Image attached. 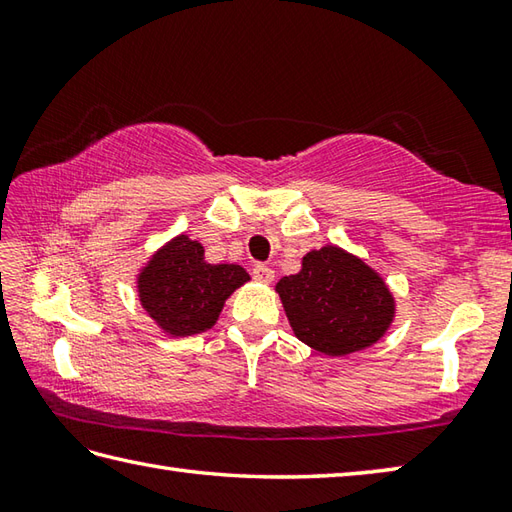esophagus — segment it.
<instances>
[{"mask_svg": "<svg viewBox=\"0 0 512 512\" xmlns=\"http://www.w3.org/2000/svg\"><path fill=\"white\" fill-rule=\"evenodd\" d=\"M253 277L257 281H262V284H270V281L275 279V270L268 268L266 264H255L253 266Z\"/></svg>", "mask_w": 512, "mask_h": 512, "instance_id": "1", "label": "esophagus"}]
</instances>
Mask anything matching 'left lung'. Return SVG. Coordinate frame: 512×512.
I'll list each match as a JSON object with an SVG mask.
<instances>
[{
	"label": "left lung",
	"mask_w": 512,
	"mask_h": 512,
	"mask_svg": "<svg viewBox=\"0 0 512 512\" xmlns=\"http://www.w3.org/2000/svg\"><path fill=\"white\" fill-rule=\"evenodd\" d=\"M275 290L297 339L328 356L374 345L396 314L383 277L339 246L310 250L299 273L279 279Z\"/></svg>",
	"instance_id": "1"
}]
</instances>
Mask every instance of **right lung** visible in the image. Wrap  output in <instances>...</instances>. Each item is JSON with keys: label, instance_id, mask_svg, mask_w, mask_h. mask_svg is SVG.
<instances>
[{"label": "right lung", "instance_id": "add662e5", "mask_svg": "<svg viewBox=\"0 0 512 512\" xmlns=\"http://www.w3.org/2000/svg\"><path fill=\"white\" fill-rule=\"evenodd\" d=\"M250 281L237 264H209L204 246L178 235L138 273V299L162 332L191 336L211 330L226 299Z\"/></svg>", "mask_w": 512, "mask_h": 512}]
</instances>
